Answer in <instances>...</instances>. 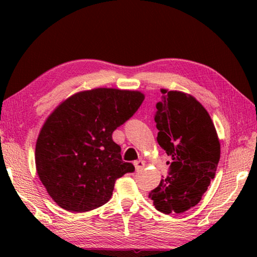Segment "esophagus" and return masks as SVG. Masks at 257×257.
<instances>
[{"mask_svg":"<svg viewBox=\"0 0 257 257\" xmlns=\"http://www.w3.org/2000/svg\"><path fill=\"white\" fill-rule=\"evenodd\" d=\"M134 165H135V169H136V171H141V170H143V169H144L145 162L143 160H137V161H135V162H134Z\"/></svg>","mask_w":257,"mask_h":257,"instance_id":"esophagus-1","label":"esophagus"}]
</instances>
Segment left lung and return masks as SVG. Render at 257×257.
Listing matches in <instances>:
<instances>
[{
	"label": "left lung",
	"instance_id": "left-lung-1",
	"mask_svg": "<svg viewBox=\"0 0 257 257\" xmlns=\"http://www.w3.org/2000/svg\"><path fill=\"white\" fill-rule=\"evenodd\" d=\"M161 93L154 118L156 139L170 156V170L149 197L164 214L184 213L198 204L214 179L220 141L210 114L196 98L179 90Z\"/></svg>",
	"mask_w": 257,
	"mask_h": 257
}]
</instances>
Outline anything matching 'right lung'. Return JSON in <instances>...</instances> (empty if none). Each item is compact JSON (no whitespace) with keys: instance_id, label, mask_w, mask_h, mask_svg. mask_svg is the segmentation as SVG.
<instances>
[{"instance_id":"1","label":"right lung","mask_w":257,"mask_h":257,"mask_svg":"<svg viewBox=\"0 0 257 257\" xmlns=\"http://www.w3.org/2000/svg\"><path fill=\"white\" fill-rule=\"evenodd\" d=\"M144 94L137 90L94 88L63 101L51 113L35 150L37 175L52 199L70 212L104 205L114 182L128 172L112 133L138 110Z\"/></svg>"}]
</instances>
